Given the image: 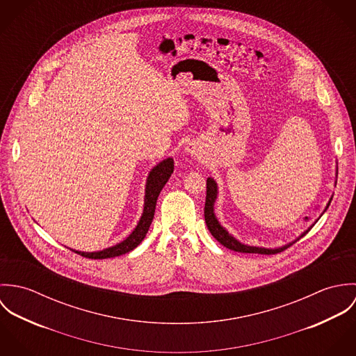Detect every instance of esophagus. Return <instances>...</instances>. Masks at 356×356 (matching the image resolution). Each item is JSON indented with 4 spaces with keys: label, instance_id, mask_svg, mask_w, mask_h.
Instances as JSON below:
<instances>
[{
    "label": "esophagus",
    "instance_id": "esophagus-1",
    "mask_svg": "<svg viewBox=\"0 0 356 356\" xmlns=\"http://www.w3.org/2000/svg\"><path fill=\"white\" fill-rule=\"evenodd\" d=\"M191 152L193 153V151H191Z\"/></svg>",
    "mask_w": 356,
    "mask_h": 356
}]
</instances>
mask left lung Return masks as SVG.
<instances>
[{
    "label": "left lung",
    "instance_id": "1",
    "mask_svg": "<svg viewBox=\"0 0 356 356\" xmlns=\"http://www.w3.org/2000/svg\"><path fill=\"white\" fill-rule=\"evenodd\" d=\"M216 196H218V186H216V182L209 177L207 178V196H205V205H204V218H205V223H207V227L209 230V233L213 236L215 240H218V243H220L223 247L232 250V251H236V252H243V254H278V252H282L285 251L286 248H289L291 245H293L296 241L288 244V245H284L281 248H275V250H267V248H260V247H250V245H244L241 244L240 241H237L234 237H232L222 226L220 223L218 222L216 216H215V212H213V203L216 200ZM330 202L327 203L329 207ZM326 207V208H327ZM309 230V229H308ZM307 230V232H308ZM305 232L300 238L305 236Z\"/></svg>",
    "mask_w": 356,
    "mask_h": 356
}]
</instances>
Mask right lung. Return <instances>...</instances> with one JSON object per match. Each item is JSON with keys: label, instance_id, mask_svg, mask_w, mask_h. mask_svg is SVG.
I'll list each match as a JSON object with an SVG mask.
<instances>
[{"label": "right lung", "instance_id": "add662e5", "mask_svg": "<svg viewBox=\"0 0 356 356\" xmlns=\"http://www.w3.org/2000/svg\"><path fill=\"white\" fill-rule=\"evenodd\" d=\"M174 171V160L171 157L163 160L156 167H153L152 171L149 172L147 188H145V204H144V212L143 216L137 225V227L133 230V233L120 244H116L115 247L106 248L99 252H79L74 251L75 254L89 257V259H106V257H115L120 254H127L133 251L136 247L141 244V241L145 238L149 226L152 223L153 215L157 197L163 189V186L167 184L168 178L171 177Z\"/></svg>", "mask_w": 356, "mask_h": 356}]
</instances>
